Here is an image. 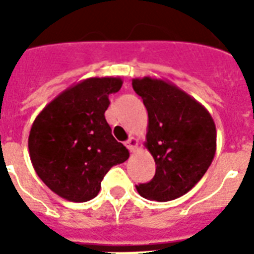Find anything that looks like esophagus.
Wrapping results in <instances>:
<instances>
[{
    "label": "esophagus",
    "mask_w": 254,
    "mask_h": 254,
    "mask_svg": "<svg viewBox=\"0 0 254 254\" xmlns=\"http://www.w3.org/2000/svg\"><path fill=\"white\" fill-rule=\"evenodd\" d=\"M125 145H127V147L129 149V150L134 151L137 145H138V141H137V138H134V137H130V138L127 139V142H125Z\"/></svg>",
    "instance_id": "obj_1"
}]
</instances>
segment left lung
I'll return each instance as SVG.
<instances>
[{"label": "left lung", "mask_w": 254, "mask_h": 254, "mask_svg": "<svg viewBox=\"0 0 254 254\" xmlns=\"http://www.w3.org/2000/svg\"><path fill=\"white\" fill-rule=\"evenodd\" d=\"M135 93L146 107L145 147L155 162L149 183L135 186L141 196L174 200L200 181L216 153V127L199 101L163 79L135 77Z\"/></svg>", "instance_id": "obj_1"}]
</instances>
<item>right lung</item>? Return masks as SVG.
Returning <instances> with one entry per match:
<instances>
[{"label":"right lung","mask_w":254,"mask_h":254,"mask_svg":"<svg viewBox=\"0 0 254 254\" xmlns=\"http://www.w3.org/2000/svg\"><path fill=\"white\" fill-rule=\"evenodd\" d=\"M121 85L120 77L81 80L58 95L34 120L29 134L33 167L65 200L81 203L97 196L105 174L129 158L104 116L109 95Z\"/></svg>","instance_id":"right-lung-1"}]
</instances>
